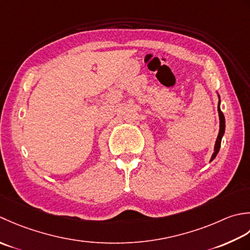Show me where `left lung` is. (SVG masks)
<instances>
[{
  "label": "left lung",
  "mask_w": 250,
  "mask_h": 250,
  "mask_svg": "<svg viewBox=\"0 0 250 250\" xmlns=\"http://www.w3.org/2000/svg\"><path fill=\"white\" fill-rule=\"evenodd\" d=\"M218 94V93H217ZM218 114H219V121H220V125H219V132H218V137H217V140H216V144H215V147H213V153L211 155V159L209 162L215 160V157L217 156L219 150H220V146H221V140H222V137L225 135V130H226V119H225V115L221 112L220 109V104H221V100H220V96L218 94Z\"/></svg>",
  "instance_id": "obj_1"
}]
</instances>
